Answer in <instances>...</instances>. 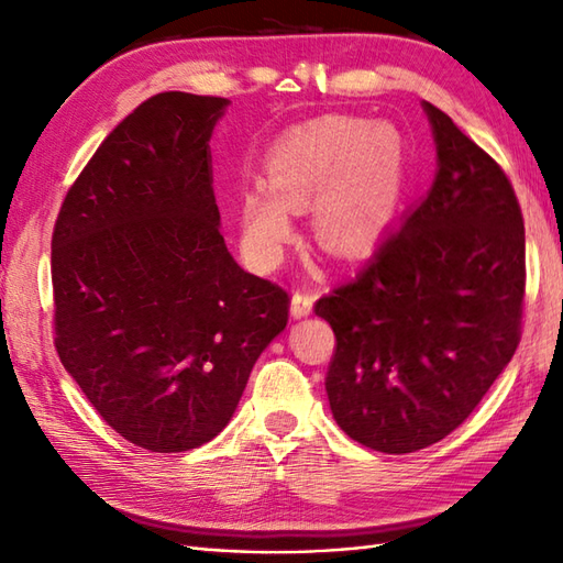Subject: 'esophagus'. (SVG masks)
Here are the masks:
<instances>
[{"mask_svg":"<svg viewBox=\"0 0 563 563\" xmlns=\"http://www.w3.org/2000/svg\"><path fill=\"white\" fill-rule=\"evenodd\" d=\"M313 291H296L291 296V316L298 318H306L310 313V308H313Z\"/></svg>","mask_w":563,"mask_h":563,"instance_id":"1","label":"esophagus"}]
</instances>
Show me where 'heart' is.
Returning <instances> with one entry per match:
<instances>
[{
  "label": "heart",
  "mask_w": 563,
  "mask_h": 563,
  "mask_svg": "<svg viewBox=\"0 0 563 563\" xmlns=\"http://www.w3.org/2000/svg\"><path fill=\"white\" fill-rule=\"evenodd\" d=\"M267 185L241 195L247 257L274 267L289 243L291 209L313 211V233L336 255H361L380 239L402 192V142L385 122L328 118L284 134L267 154Z\"/></svg>",
  "instance_id": "heart-1"
}]
</instances>
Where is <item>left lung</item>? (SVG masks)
Wrapping results in <instances>:
<instances>
[{
	"mask_svg": "<svg viewBox=\"0 0 563 563\" xmlns=\"http://www.w3.org/2000/svg\"><path fill=\"white\" fill-rule=\"evenodd\" d=\"M435 178L368 265L316 303L336 349L328 390L349 439L415 453L465 421L520 342L526 227L496 161L423 101Z\"/></svg>",
	"mask_w": 563,
	"mask_h": 563,
	"instance_id": "8db88e82",
	"label": "left lung"
}]
</instances>
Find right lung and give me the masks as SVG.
<instances>
[{"instance_id":"add662e5","label":"right lung","mask_w":563,"mask_h":563,"mask_svg":"<svg viewBox=\"0 0 563 563\" xmlns=\"http://www.w3.org/2000/svg\"><path fill=\"white\" fill-rule=\"evenodd\" d=\"M231 101L156 93L96 148L53 233L62 366L122 439L209 443L289 320V294L239 267L219 231L209 140Z\"/></svg>"}]
</instances>
